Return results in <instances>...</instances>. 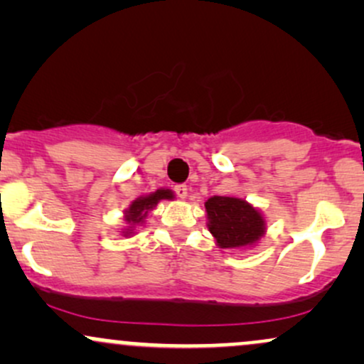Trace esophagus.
Segmentation results:
<instances>
[{"label": "esophagus", "instance_id": "34e87169", "mask_svg": "<svg viewBox=\"0 0 364 364\" xmlns=\"http://www.w3.org/2000/svg\"><path fill=\"white\" fill-rule=\"evenodd\" d=\"M174 193H176L179 198H186V195H188L186 185H176V186H174Z\"/></svg>", "mask_w": 364, "mask_h": 364}]
</instances>
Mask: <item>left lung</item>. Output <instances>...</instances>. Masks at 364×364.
<instances>
[{
	"mask_svg": "<svg viewBox=\"0 0 364 364\" xmlns=\"http://www.w3.org/2000/svg\"><path fill=\"white\" fill-rule=\"evenodd\" d=\"M207 228L219 248H248L265 235L262 212L243 198L212 196L205 202Z\"/></svg>",
	"mask_w": 364,
	"mask_h": 364,
	"instance_id": "obj_1",
	"label": "left lung"
}]
</instances>
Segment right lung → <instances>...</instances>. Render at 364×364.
Wrapping results in <instances>:
<instances>
[{"label":"right lung","mask_w":364,"mask_h":364,"mask_svg":"<svg viewBox=\"0 0 364 364\" xmlns=\"http://www.w3.org/2000/svg\"><path fill=\"white\" fill-rule=\"evenodd\" d=\"M173 198H174L173 191L168 190V188H161V190L154 191V193L139 196L136 200H133V202L129 203V207L124 210V223H127V228L121 229L123 236L135 235L136 225H141L145 223L149 212L152 210L161 200H173Z\"/></svg>","instance_id":"add662e5"}]
</instances>
